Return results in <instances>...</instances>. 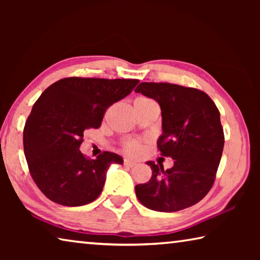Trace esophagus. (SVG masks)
Returning a JSON list of instances; mask_svg holds the SVG:
<instances>
[{"mask_svg":"<svg viewBox=\"0 0 260 260\" xmlns=\"http://www.w3.org/2000/svg\"><path fill=\"white\" fill-rule=\"evenodd\" d=\"M124 165L127 166V167H133V166L136 165V162L134 160L128 159V158H125V159H124Z\"/></svg>","mask_w":260,"mask_h":260,"instance_id":"esophagus-1","label":"esophagus"}]
</instances>
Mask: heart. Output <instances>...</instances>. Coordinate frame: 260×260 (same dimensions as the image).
Instances as JSON below:
<instances>
[{"instance_id": "heart-1", "label": "heart", "mask_w": 260, "mask_h": 260, "mask_svg": "<svg viewBox=\"0 0 260 260\" xmlns=\"http://www.w3.org/2000/svg\"><path fill=\"white\" fill-rule=\"evenodd\" d=\"M156 104L155 101L148 98H138L134 101V107H146V105H151ZM122 149L126 153H128L131 156H138L143 150V147L141 142L136 140H131L126 141V142L122 144Z\"/></svg>"}]
</instances>
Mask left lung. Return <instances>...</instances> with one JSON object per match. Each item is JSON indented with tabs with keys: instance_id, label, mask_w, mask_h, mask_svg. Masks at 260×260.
I'll return each instance as SVG.
<instances>
[{
	"instance_id": "1",
	"label": "left lung",
	"mask_w": 260,
	"mask_h": 260,
	"mask_svg": "<svg viewBox=\"0 0 260 260\" xmlns=\"http://www.w3.org/2000/svg\"><path fill=\"white\" fill-rule=\"evenodd\" d=\"M136 93L156 100L161 109V156L174 159L171 169L148 161L152 175L135 186L146 208L177 212L204 199L212 188L221 159L225 135L218 108L200 89L169 82H141Z\"/></svg>"
}]
</instances>
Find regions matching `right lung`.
I'll return each instance as SVG.
<instances>
[{
    "mask_svg": "<svg viewBox=\"0 0 260 260\" xmlns=\"http://www.w3.org/2000/svg\"><path fill=\"white\" fill-rule=\"evenodd\" d=\"M138 79L64 78L43 91L26 120L24 152L30 177L47 199L80 206L102 192L117 153L103 151L89 159L79 150L83 132L99 128L109 107L128 95Z\"/></svg>",
    "mask_w": 260,
    "mask_h": 260,
    "instance_id": "obj_1",
    "label": "right lung"
}]
</instances>
